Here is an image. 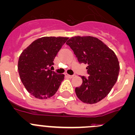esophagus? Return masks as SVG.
Masks as SVG:
<instances>
[{
  "label": "esophagus",
  "mask_w": 135,
  "mask_h": 135,
  "mask_svg": "<svg viewBox=\"0 0 135 135\" xmlns=\"http://www.w3.org/2000/svg\"><path fill=\"white\" fill-rule=\"evenodd\" d=\"M65 76H66V77L69 78H72L74 77V75H69L68 74H65Z\"/></svg>",
  "instance_id": "esophagus-1"
}]
</instances>
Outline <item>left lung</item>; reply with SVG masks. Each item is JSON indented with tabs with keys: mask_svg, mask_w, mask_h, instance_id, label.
Wrapping results in <instances>:
<instances>
[{
	"mask_svg": "<svg viewBox=\"0 0 135 135\" xmlns=\"http://www.w3.org/2000/svg\"><path fill=\"white\" fill-rule=\"evenodd\" d=\"M79 63L87 65L88 77L75 89L81 102L93 104L107 96L117 81L120 65L114 52L101 40L92 36H75L66 42Z\"/></svg>",
	"mask_w": 135,
	"mask_h": 135,
	"instance_id": "obj_1",
	"label": "left lung"
}]
</instances>
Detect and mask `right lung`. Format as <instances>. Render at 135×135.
Masks as SVG:
<instances>
[{"label":"right lung","instance_id":"1","mask_svg":"<svg viewBox=\"0 0 135 135\" xmlns=\"http://www.w3.org/2000/svg\"><path fill=\"white\" fill-rule=\"evenodd\" d=\"M69 39L63 37H43L36 39L22 51L18 61L21 81L29 93L39 99L56 94L65 75L50 67L62 46Z\"/></svg>","mask_w":135,"mask_h":135}]
</instances>
